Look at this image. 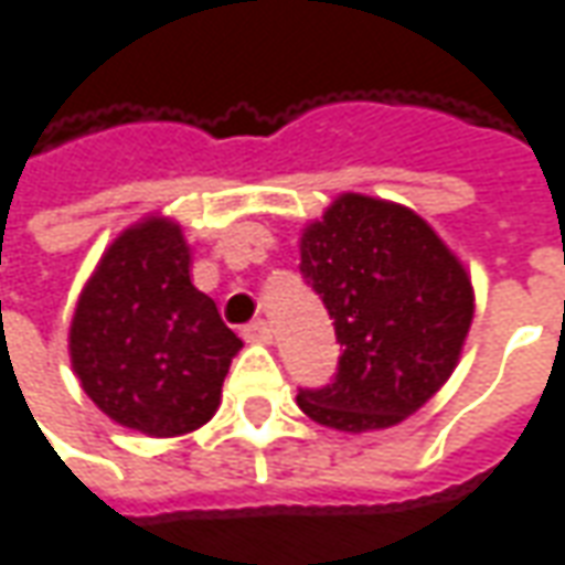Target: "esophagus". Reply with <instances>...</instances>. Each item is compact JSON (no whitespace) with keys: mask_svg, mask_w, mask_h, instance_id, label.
Listing matches in <instances>:
<instances>
[{"mask_svg":"<svg viewBox=\"0 0 565 565\" xmlns=\"http://www.w3.org/2000/svg\"><path fill=\"white\" fill-rule=\"evenodd\" d=\"M244 340H247V343H263V347H266V343H271V328H268L266 321H253V324L244 328Z\"/></svg>","mask_w":565,"mask_h":565,"instance_id":"esophagus-1","label":"esophagus"}]
</instances>
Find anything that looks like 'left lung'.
<instances>
[{"mask_svg":"<svg viewBox=\"0 0 565 565\" xmlns=\"http://www.w3.org/2000/svg\"><path fill=\"white\" fill-rule=\"evenodd\" d=\"M299 271L343 347L337 377L297 405L340 433L390 429L458 367L473 284L427 218L393 201L340 194L299 237Z\"/></svg>","mask_w":565,"mask_h":565,"instance_id":"left-lung-1","label":"left lung"}]
</instances>
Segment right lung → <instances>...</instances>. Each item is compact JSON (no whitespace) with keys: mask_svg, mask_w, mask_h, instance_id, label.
<instances>
[{"mask_svg":"<svg viewBox=\"0 0 565 565\" xmlns=\"http://www.w3.org/2000/svg\"><path fill=\"white\" fill-rule=\"evenodd\" d=\"M216 302L191 284L182 225L151 213L114 237L76 299L73 374L126 429L170 439L203 427L241 352Z\"/></svg>","mask_w":565,"mask_h":565,"instance_id":"1","label":"right lung"}]
</instances>
